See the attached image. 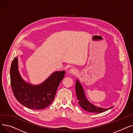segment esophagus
I'll use <instances>...</instances> for the list:
<instances>
[{
	"instance_id": "1",
	"label": "esophagus",
	"mask_w": 133,
	"mask_h": 133,
	"mask_svg": "<svg viewBox=\"0 0 133 133\" xmlns=\"http://www.w3.org/2000/svg\"><path fill=\"white\" fill-rule=\"evenodd\" d=\"M69 72H70L71 73L74 74H75V73L76 72V70L75 68H71L70 69V71H69Z\"/></svg>"
}]
</instances>
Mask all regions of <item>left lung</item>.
I'll use <instances>...</instances> for the list:
<instances>
[{
	"mask_svg": "<svg viewBox=\"0 0 133 133\" xmlns=\"http://www.w3.org/2000/svg\"><path fill=\"white\" fill-rule=\"evenodd\" d=\"M75 90L76 96H77V98L79 100L78 102L80 107L83 109L88 111V112L100 113L113 107V106H112L108 108H102L100 107H96V106H94L93 104L90 103L89 101H87V99L85 97L84 92H83L81 85L78 80H76V82Z\"/></svg>",
	"mask_w": 133,
	"mask_h": 133,
	"instance_id": "obj_1",
	"label": "left lung"
}]
</instances>
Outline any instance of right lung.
Segmentation results:
<instances>
[{
	"instance_id": "obj_1",
	"label": "right lung",
	"mask_w": 133,
	"mask_h": 133,
	"mask_svg": "<svg viewBox=\"0 0 133 133\" xmlns=\"http://www.w3.org/2000/svg\"><path fill=\"white\" fill-rule=\"evenodd\" d=\"M65 74V71L55 72L41 85H31L21 78L18 71V59L15 57L10 68L11 86L13 93L17 101L27 108L38 110L44 109L53 101Z\"/></svg>"
}]
</instances>
